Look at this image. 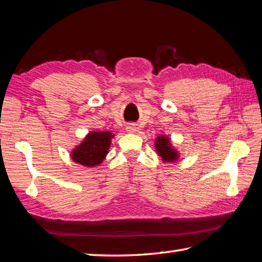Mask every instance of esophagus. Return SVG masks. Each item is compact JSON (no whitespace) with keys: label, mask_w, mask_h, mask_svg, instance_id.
I'll list each match as a JSON object with an SVG mask.
<instances>
[{"label":"esophagus","mask_w":262,"mask_h":262,"mask_svg":"<svg viewBox=\"0 0 262 262\" xmlns=\"http://www.w3.org/2000/svg\"><path fill=\"white\" fill-rule=\"evenodd\" d=\"M126 129H127L128 133H134V132L136 130V127H135L134 125H128V126L126 127Z\"/></svg>","instance_id":"obj_1"}]
</instances>
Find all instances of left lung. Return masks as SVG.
<instances>
[{"label": "left lung", "instance_id": "obj_1", "mask_svg": "<svg viewBox=\"0 0 262 262\" xmlns=\"http://www.w3.org/2000/svg\"><path fill=\"white\" fill-rule=\"evenodd\" d=\"M155 148L164 162H173L179 157L176 149L171 146L170 138L168 136H159L155 141Z\"/></svg>", "mask_w": 262, "mask_h": 262}]
</instances>
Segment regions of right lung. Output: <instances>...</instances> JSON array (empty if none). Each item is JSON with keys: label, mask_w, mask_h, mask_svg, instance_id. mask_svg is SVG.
I'll return each mask as SVG.
<instances>
[{"label": "right lung", "mask_w": 262, "mask_h": 262, "mask_svg": "<svg viewBox=\"0 0 262 262\" xmlns=\"http://www.w3.org/2000/svg\"><path fill=\"white\" fill-rule=\"evenodd\" d=\"M114 135L110 132H91L72 151V160L84 166L99 165L104 160Z\"/></svg>", "instance_id": "right-lung-1"}]
</instances>
